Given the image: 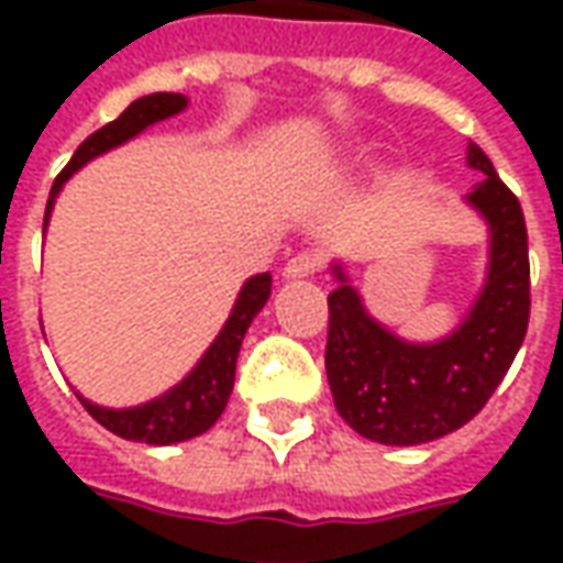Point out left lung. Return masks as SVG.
<instances>
[{
    "instance_id": "obj_1",
    "label": "left lung",
    "mask_w": 563,
    "mask_h": 563,
    "mask_svg": "<svg viewBox=\"0 0 563 563\" xmlns=\"http://www.w3.org/2000/svg\"><path fill=\"white\" fill-rule=\"evenodd\" d=\"M186 108V99L180 92H150L141 96L135 102L129 104L123 114L111 120L108 126L96 129L90 139L84 141L75 156L68 159L63 172L56 174L54 186H51V196H47V208H44V229L51 220V210L59 196V189L66 184L68 177L80 172L84 165L96 156H102L108 150L126 144L129 139H135L139 132H144L159 120L180 114ZM271 295V274H253L250 280L241 286V292L234 298V307L225 325L217 334V341L210 343L205 355L198 358L196 367L186 374L177 386L153 398L139 407H99V404L87 401L84 395H78V401L84 404V410L104 424L108 431H114L117 437H126V440H139V443H150V446H165V443H180L189 437L205 434L210 424L217 422L225 410L229 401V391L234 383V362H238V350L244 341L250 322L256 317L258 310L265 307Z\"/></svg>"
}]
</instances>
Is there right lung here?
I'll list each match as a JSON object with an SVG mask.
<instances>
[{
	"label": "right lung",
	"mask_w": 563,
	"mask_h": 563,
	"mask_svg": "<svg viewBox=\"0 0 563 563\" xmlns=\"http://www.w3.org/2000/svg\"><path fill=\"white\" fill-rule=\"evenodd\" d=\"M483 174L467 196L492 229V265L483 295L461 329L440 343L395 341L367 319L353 286L334 268L329 295L325 371L338 413L367 440L416 446L455 431L479 413L516 358L531 317L528 229L519 198L479 147L467 150Z\"/></svg>",
	"instance_id": "1"
}]
</instances>
